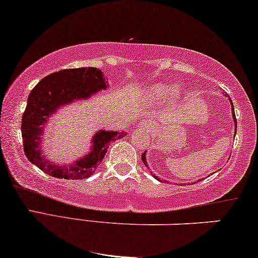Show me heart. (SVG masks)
<instances>
[{
  "mask_svg": "<svg viewBox=\"0 0 258 258\" xmlns=\"http://www.w3.org/2000/svg\"><path fill=\"white\" fill-rule=\"evenodd\" d=\"M170 93H175V91L167 88L165 85H156L150 90V96H152V98L154 99H163L168 95H170Z\"/></svg>",
  "mask_w": 258,
  "mask_h": 258,
  "instance_id": "obj_1",
  "label": "heart"
}]
</instances>
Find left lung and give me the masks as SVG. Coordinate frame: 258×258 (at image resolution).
<instances>
[{
  "mask_svg": "<svg viewBox=\"0 0 258 258\" xmlns=\"http://www.w3.org/2000/svg\"><path fill=\"white\" fill-rule=\"evenodd\" d=\"M230 102H231V106H232L231 110H232V113H233L232 117H233V119H235V123H236L235 125H236V130H237V119H236V115H235V109H233V104H232V100H231V99H230ZM235 135H236V134H235ZM145 154H146V152L142 154V161H143V163H145V165L147 166V162H146V155H145ZM147 167H148V166H147Z\"/></svg>",
  "mask_w": 258,
  "mask_h": 258,
  "instance_id": "8db88e82",
  "label": "left lung"
}]
</instances>
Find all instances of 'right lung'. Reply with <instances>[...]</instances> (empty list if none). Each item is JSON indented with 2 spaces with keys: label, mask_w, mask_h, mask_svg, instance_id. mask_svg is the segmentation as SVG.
I'll return each instance as SVG.
<instances>
[{
  "label": "right lung",
  "mask_w": 258,
  "mask_h": 258,
  "mask_svg": "<svg viewBox=\"0 0 258 258\" xmlns=\"http://www.w3.org/2000/svg\"><path fill=\"white\" fill-rule=\"evenodd\" d=\"M108 82L100 70L96 68L66 69L54 72L39 82L29 93L27 106L22 116L23 152L27 159L48 175L59 179L89 178L104 159L110 143L125 136L126 133L99 130L93 139L91 153L77 160L70 166L52 165L41 155L40 136L42 125L60 106L75 99H85L102 89H106Z\"/></svg>",
  "instance_id": "obj_1"
}]
</instances>
